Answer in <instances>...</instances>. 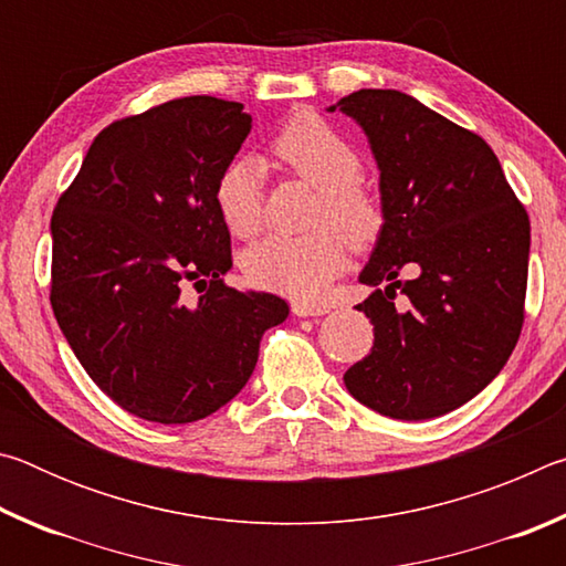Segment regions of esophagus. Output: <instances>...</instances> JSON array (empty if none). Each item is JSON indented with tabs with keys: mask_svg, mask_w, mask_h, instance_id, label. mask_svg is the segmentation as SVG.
<instances>
[{
	"mask_svg": "<svg viewBox=\"0 0 566 566\" xmlns=\"http://www.w3.org/2000/svg\"><path fill=\"white\" fill-rule=\"evenodd\" d=\"M292 312L296 317H322V314L329 312L327 304H306V302H294Z\"/></svg>",
	"mask_w": 566,
	"mask_h": 566,
	"instance_id": "1",
	"label": "esophagus"
}]
</instances>
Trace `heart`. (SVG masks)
I'll return each instance as SVG.
<instances>
[{"mask_svg": "<svg viewBox=\"0 0 566 566\" xmlns=\"http://www.w3.org/2000/svg\"><path fill=\"white\" fill-rule=\"evenodd\" d=\"M272 149L286 169L319 191L312 212V227L319 229L302 237L270 234L260 239L244 252L242 270L249 284L260 290L314 300L347 264V249L338 235L354 247L369 242L379 227V209L357 185L361 175L357 151L317 114H294L276 132ZM214 207L234 237H252L262 224L260 161L252 157L229 161L217 177Z\"/></svg>", "mask_w": 566, "mask_h": 566, "instance_id": "1", "label": "heart"}]
</instances>
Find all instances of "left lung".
Segmentation results:
<instances>
[{"mask_svg": "<svg viewBox=\"0 0 566 566\" xmlns=\"http://www.w3.org/2000/svg\"><path fill=\"white\" fill-rule=\"evenodd\" d=\"M334 109L367 134L381 199L377 244L359 272L375 292L357 304L375 347L344 385L391 419L442 417L490 385L520 339L530 217L490 145L409 94L359 90ZM397 289L405 311L394 306Z\"/></svg>", "mask_w": 566, "mask_h": 566, "instance_id": "1", "label": "left lung"}]
</instances>
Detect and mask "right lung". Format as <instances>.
<instances>
[{
  "label": "right lung",
  "mask_w": 566,
  "mask_h": 566,
  "mask_svg": "<svg viewBox=\"0 0 566 566\" xmlns=\"http://www.w3.org/2000/svg\"><path fill=\"white\" fill-rule=\"evenodd\" d=\"M252 132L244 104L181 97L94 137L52 214V310L87 375L129 415L189 424L252 377L290 306L239 292L214 207L219 171ZM206 286L200 300L180 284Z\"/></svg>",
  "instance_id": "obj_1"
}]
</instances>
